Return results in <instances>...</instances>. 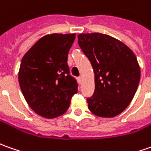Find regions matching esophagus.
I'll return each mask as SVG.
<instances>
[{"label": "esophagus", "instance_id": "esophagus-1", "mask_svg": "<svg viewBox=\"0 0 151 151\" xmlns=\"http://www.w3.org/2000/svg\"><path fill=\"white\" fill-rule=\"evenodd\" d=\"M77 79H78V83H79L80 84L83 83V78H82L81 76H79V77H78V78H77Z\"/></svg>", "mask_w": 151, "mask_h": 151}]
</instances>
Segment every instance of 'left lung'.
I'll list each match as a JSON object with an SVG mask.
<instances>
[{
    "instance_id": "1",
    "label": "left lung",
    "mask_w": 151,
    "mask_h": 151,
    "mask_svg": "<svg viewBox=\"0 0 151 151\" xmlns=\"http://www.w3.org/2000/svg\"><path fill=\"white\" fill-rule=\"evenodd\" d=\"M78 39L95 75V91L87 98L89 110L100 117L117 116L130 104L140 83L136 55L122 42L107 35L80 34Z\"/></svg>"
}]
</instances>
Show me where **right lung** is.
<instances>
[{"label":"right lung","instance_id":"add662e5","mask_svg":"<svg viewBox=\"0 0 151 151\" xmlns=\"http://www.w3.org/2000/svg\"><path fill=\"white\" fill-rule=\"evenodd\" d=\"M75 34L42 37L21 60L19 83L24 99L35 113L55 118L68 109L78 83L70 75L68 54Z\"/></svg>","mask_w":151,"mask_h":151}]
</instances>
